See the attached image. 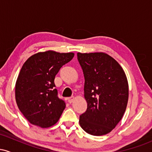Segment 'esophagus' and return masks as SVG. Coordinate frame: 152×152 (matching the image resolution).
Segmentation results:
<instances>
[{"mask_svg":"<svg viewBox=\"0 0 152 152\" xmlns=\"http://www.w3.org/2000/svg\"><path fill=\"white\" fill-rule=\"evenodd\" d=\"M74 96H71V97H69L68 98V101H69V102L71 104L73 102H74Z\"/></svg>","mask_w":152,"mask_h":152,"instance_id":"1","label":"esophagus"}]
</instances>
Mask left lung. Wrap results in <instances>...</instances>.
<instances>
[{"mask_svg": "<svg viewBox=\"0 0 152 152\" xmlns=\"http://www.w3.org/2000/svg\"><path fill=\"white\" fill-rule=\"evenodd\" d=\"M84 76L87 109L80 115V126L86 133L102 136L120 121L129 99L128 81L115 59L104 53H77Z\"/></svg>", "mask_w": 152, "mask_h": 152, "instance_id": "1", "label": "left lung"}]
</instances>
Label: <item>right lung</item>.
Masks as SVG:
<instances>
[{"label": "right lung", "mask_w": 152, "mask_h": 152, "mask_svg": "<svg viewBox=\"0 0 152 152\" xmlns=\"http://www.w3.org/2000/svg\"><path fill=\"white\" fill-rule=\"evenodd\" d=\"M74 56V53L48 50L33 55L24 63L15 83V100L31 124L48 128L58 121L66 103L58 96L54 79Z\"/></svg>", "instance_id": "obj_1"}]
</instances>
